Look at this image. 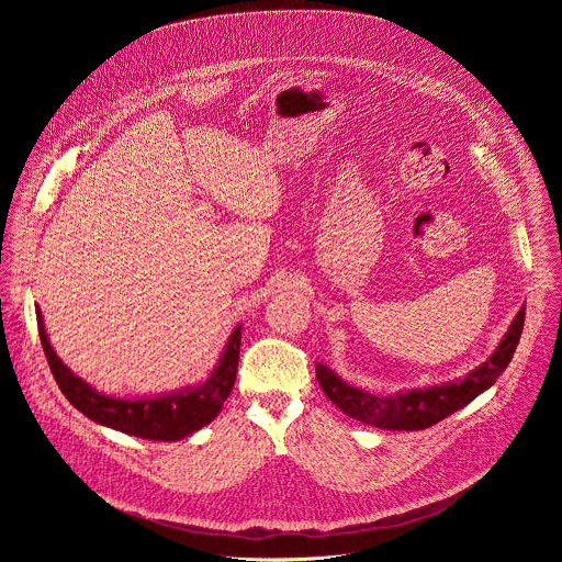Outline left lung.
<instances>
[{
    "mask_svg": "<svg viewBox=\"0 0 562 562\" xmlns=\"http://www.w3.org/2000/svg\"><path fill=\"white\" fill-rule=\"evenodd\" d=\"M522 325L525 306L516 313L514 323L501 340L498 349L483 364L469 371L462 380L447 384L400 391L393 395H373L369 391L347 384L323 362L315 364V375L327 397L347 416L378 429L420 431L462 409L475 395L487 391L498 380V375L514 358V351L520 342Z\"/></svg>",
    "mask_w": 562,
    "mask_h": 562,
    "instance_id": "8db88e82",
    "label": "left lung"
}]
</instances>
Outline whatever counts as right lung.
Instances as JSON below:
<instances>
[{"label": "right lung", "instance_id": "obj_1", "mask_svg": "<svg viewBox=\"0 0 562 562\" xmlns=\"http://www.w3.org/2000/svg\"><path fill=\"white\" fill-rule=\"evenodd\" d=\"M35 313H37L40 340L57 386L61 389V393L77 412H82L87 418H91L98 425H104L144 440L176 442L195 434L204 425H209L220 414L224 400L233 389L237 362H239L243 327H235V331L231 334L222 351L217 367L213 369V373L204 384L180 389L167 395L126 400V397L104 395L95 391L89 382L75 375L53 351L44 329V317L40 306L35 308Z\"/></svg>", "mask_w": 562, "mask_h": 562}]
</instances>
